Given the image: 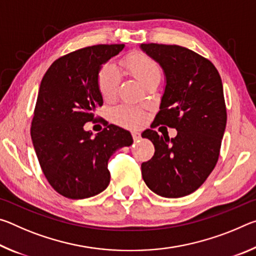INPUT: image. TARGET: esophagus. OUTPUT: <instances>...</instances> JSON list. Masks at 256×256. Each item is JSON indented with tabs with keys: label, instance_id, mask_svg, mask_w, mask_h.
<instances>
[{
	"label": "esophagus",
	"instance_id": "1",
	"mask_svg": "<svg viewBox=\"0 0 256 256\" xmlns=\"http://www.w3.org/2000/svg\"><path fill=\"white\" fill-rule=\"evenodd\" d=\"M132 136H133V140L134 141H138L141 138L140 133H138V131H132Z\"/></svg>",
	"mask_w": 256,
	"mask_h": 256
}]
</instances>
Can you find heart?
Listing matches in <instances>:
<instances>
[{
	"mask_svg": "<svg viewBox=\"0 0 256 256\" xmlns=\"http://www.w3.org/2000/svg\"><path fill=\"white\" fill-rule=\"evenodd\" d=\"M122 66L144 86L154 78L160 76V68L157 62L142 52L136 50L128 53L122 60ZM97 86L105 100L114 99L120 86V76L115 68L110 64L104 66L98 72ZM112 118L122 126L136 128L144 123V112L136 107L120 105L112 112Z\"/></svg>",
	"mask_w": 256,
	"mask_h": 256,
	"instance_id": "1",
	"label": "heart"
}]
</instances>
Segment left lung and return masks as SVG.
I'll list each match as a JSON object with an SVG mask.
<instances>
[{"mask_svg": "<svg viewBox=\"0 0 256 256\" xmlns=\"http://www.w3.org/2000/svg\"><path fill=\"white\" fill-rule=\"evenodd\" d=\"M159 63L166 86L154 128L177 130L172 138L148 128L142 138L154 146V154L142 162L148 188L164 198L188 196L204 183L219 158L227 112L222 78L209 60L178 45L141 44Z\"/></svg>", "mask_w": 256, "mask_h": 256, "instance_id": "left-lung-1", "label": "left lung"}]
</instances>
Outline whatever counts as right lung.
Returning <instances> with one entry per match:
<instances>
[{
  "instance_id": "add662e5",
  "label": "right lung",
  "mask_w": 256,
  "mask_h": 256,
  "mask_svg": "<svg viewBox=\"0 0 256 256\" xmlns=\"http://www.w3.org/2000/svg\"><path fill=\"white\" fill-rule=\"evenodd\" d=\"M124 46L94 45L72 52L56 60L40 82L30 134L42 170L60 196L79 200L102 192L110 182V156L133 144L131 133L116 125L94 136L84 128L96 120L94 110L102 105L98 72Z\"/></svg>"
}]
</instances>
